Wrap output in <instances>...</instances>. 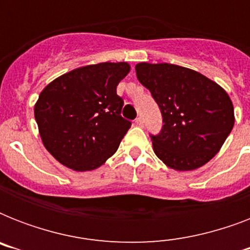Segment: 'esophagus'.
I'll list each match as a JSON object with an SVG mask.
<instances>
[{"label":"esophagus","instance_id":"34e87169","mask_svg":"<svg viewBox=\"0 0 250 250\" xmlns=\"http://www.w3.org/2000/svg\"><path fill=\"white\" fill-rule=\"evenodd\" d=\"M135 123H136V125H139V127H143L144 125V121H143V118H136V121H135Z\"/></svg>","mask_w":250,"mask_h":250}]
</instances>
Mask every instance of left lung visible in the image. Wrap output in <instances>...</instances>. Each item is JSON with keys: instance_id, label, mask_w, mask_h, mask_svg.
Here are the masks:
<instances>
[{"instance_id": "8db88e82", "label": "left lung", "mask_w": 250, "mask_h": 250, "mask_svg": "<svg viewBox=\"0 0 250 250\" xmlns=\"http://www.w3.org/2000/svg\"><path fill=\"white\" fill-rule=\"evenodd\" d=\"M135 68L162 114L161 132L150 135L156 156L178 171L209 162L235 123L227 92L200 72L178 64L141 62Z\"/></svg>"}]
</instances>
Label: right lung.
Returning a JSON list of instances; mask_svg holds the SVG:
<instances>
[{
    "mask_svg": "<svg viewBox=\"0 0 250 250\" xmlns=\"http://www.w3.org/2000/svg\"><path fill=\"white\" fill-rule=\"evenodd\" d=\"M127 62H105L72 70L45 86L35 105L42 144L75 171L97 168L117 152L131 122L121 115L117 85Z\"/></svg>",
    "mask_w": 250,
    "mask_h": 250,
    "instance_id": "1",
    "label": "right lung"
}]
</instances>
